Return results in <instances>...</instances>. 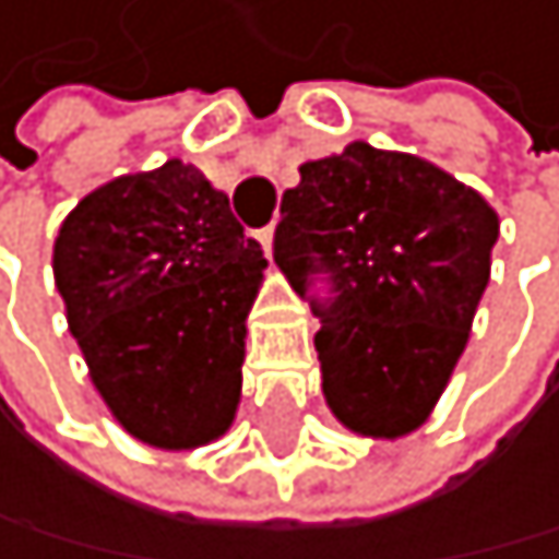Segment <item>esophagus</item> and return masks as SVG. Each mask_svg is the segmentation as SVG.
Returning <instances> with one entry per match:
<instances>
[{
    "label": "esophagus",
    "mask_w": 559,
    "mask_h": 559,
    "mask_svg": "<svg viewBox=\"0 0 559 559\" xmlns=\"http://www.w3.org/2000/svg\"><path fill=\"white\" fill-rule=\"evenodd\" d=\"M259 241H262V248H265V255H273V241H276V227L269 224V227H262L259 230Z\"/></svg>",
    "instance_id": "esophagus-1"
}]
</instances>
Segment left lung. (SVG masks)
Listing matches in <instances>:
<instances>
[{
  "label": "left lung",
  "instance_id": "8db88e82",
  "mask_svg": "<svg viewBox=\"0 0 559 559\" xmlns=\"http://www.w3.org/2000/svg\"><path fill=\"white\" fill-rule=\"evenodd\" d=\"M276 265L322 329V392L346 430L406 438L438 406L490 283L500 219L476 188L424 157L349 143L300 164L283 192Z\"/></svg>",
  "mask_w": 559,
  "mask_h": 559
}]
</instances>
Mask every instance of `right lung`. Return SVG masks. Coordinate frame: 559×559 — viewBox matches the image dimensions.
<instances>
[{
	"label": "right lung",
	"mask_w": 559,
	"mask_h": 559,
	"mask_svg": "<svg viewBox=\"0 0 559 559\" xmlns=\"http://www.w3.org/2000/svg\"><path fill=\"white\" fill-rule=\"evenodd\" d=\"M265 265L230 199L181 160L100 185L62 219L51 269L69 332L135 441L188 451L230 430Z\"/></svg>",
	"instance_id": "1"
}]
</instances>
